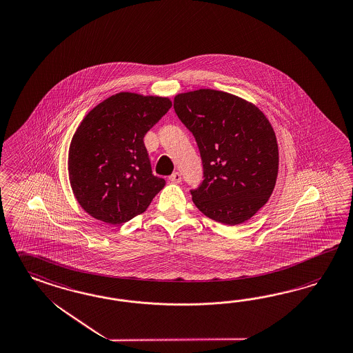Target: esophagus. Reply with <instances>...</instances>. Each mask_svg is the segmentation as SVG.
I'll list each match as a JSON object with an SVG mask.
<instances>
[{
	"mask_svg": "<svg viewBox=\"0 0 353 353\" xmlns=\"http://www.w3.org/2000/svg\"><path fill=\"white\" fill-rule=\"evenodd\" d=\"M170 181H172V183H181V175L179 174V172H174V174H172L170 175Z\"/></svg>",
	"mask_w": 353,
	"mask_h": 353,
	"instance_id": "esophagus-1",
	"label": "esophagus"
}]
</instances>
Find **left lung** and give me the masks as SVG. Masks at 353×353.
<instances>
[{
    "label": "left lung",
    "instance_id": "8db88e82",
    "mask_svg": "<svg viewBox=\"0 0 353 353\" xmlns=\"http://www.w3.org/2000/svg\"><path fill=\"white\" fill-rule=\"evenodd\" d=\"M174 110L196 138L203 181L190 190L206 216L225 225L247 221L270 199L279 152L270 121L238 96L215 90L179 93Z\"/></svg>",
    "mask_w": 353,
    "mask_h": 353
}]
</instances>
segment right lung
<instances>
[{
  "label": "right lung",
  "instance_id": "obj_1",
  "mask_svg": "<svg viewBox=\"0 0 353 353\" xmlns=\"http://www.w3.org/2000/svg\"><path fill=\"white\" fill-rule=\"evenodd\" d=\"M168 97L120 92L81 120L69 147L72 193L83 210L108 224L145 212L165 181L154 176L145 133L172 108Z\"/></svg>",
  "mask_w": 353,
  "mask_h": 353
}]
</instances>
